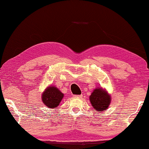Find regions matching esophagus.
I'll return each mask as SVG.
<instances>
[{
  "label": "esophagus",
  "instance_id": "esophagus-1",
  "mask_svg": "<svg viewBox=\"0 0 149 149\" xmlns=\"http://www.w3.org/2000/svg\"><path fill=\"white\" fill-rule=\"evenodd\" d=\"M74 97H78V98H81L82 97V95H73Z\"/></svg>",
  "mask_w": 149,
  "mask_h": 149
}]
</instances>
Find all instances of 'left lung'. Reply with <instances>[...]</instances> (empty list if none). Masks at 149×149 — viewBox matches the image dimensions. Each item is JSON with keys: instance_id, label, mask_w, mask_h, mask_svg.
<instances>
[{"instance_id": "obj_1", "label": "left lung", "mask_w": 149, "mask_h": 149, "mask_svg": "<svg viewBox=\"0 0 149 149\" xmlns=\"http://www.w3.org/2000/svg\"><path fill=\"white\" fill-rule=\"evenodd\" d=\"M89 100L96 111H104L109 108L111 97L105 88L97 87L91 93L89 96Z\"/></svg>"}]
</instances>
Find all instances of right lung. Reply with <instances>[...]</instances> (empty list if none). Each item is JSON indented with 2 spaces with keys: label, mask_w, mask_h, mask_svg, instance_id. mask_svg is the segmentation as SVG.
<instances>
[{
  "label": "right lung",
  "mask_w": 149,
  "mask_h": 149,
  "mask_svg": "<svg viewBox=\"0 0 149 149\" xmlns=\"http://www.w3.org/2000/svg\"><path fill=\"white\" fill-rule=\"evenodd\" d=\"M64 97V94L55 86H48L42 94V101L49 109L58 107Z\"/></svg>",
  "instance_id": "1"
}]
</instances>
